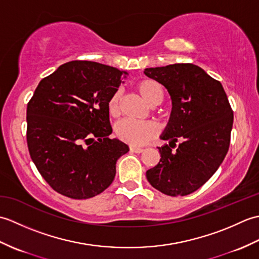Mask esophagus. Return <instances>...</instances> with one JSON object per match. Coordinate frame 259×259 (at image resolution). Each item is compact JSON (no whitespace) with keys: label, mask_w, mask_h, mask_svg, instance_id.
I'll return each mask as SVG.
<instances>
[{"label":"esophagus","mask_w":259,"mask_h":259,"mask_svg":"<svg viewBox=\"0 0 259 259\" xmlns=\"http://www.w3.org/2000/svg\"><path fill=\"white\" fill-rule=\"evenodd\" d=\"M130 151L131 152H136V153H141L142 151H144V149L140 147H135V146H131L130 147Z\"/></svg>","instance_id":"obj_1"}]
</instances>
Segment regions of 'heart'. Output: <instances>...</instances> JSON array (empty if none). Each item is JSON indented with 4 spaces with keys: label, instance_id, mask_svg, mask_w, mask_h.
<instances>
[{
    "label": "heart",
    "instance_id": "b5f03b06",
    "mask_svg": "<svg viewBox=\"0 0 259 259\" xmlns=\"http://www.w3.org/2000/svg\"><path fill=\"white\" fill-rule=\"evenodd\" d=\"M136 88L139 95L149 106L155 107L162 102L164 92L162 85L158 81L152 79H144L137 83ZM120 100V90L114 91L108 100V111L113 117L119 114ZM114 131L120 140L133 146H141L155 138L158 135V126L151 121L138 122V121L123 119L115 123Z\"/></svg>",
    "mask_w": 259,
    "mask_h": 259
}]
</instances>
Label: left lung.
I'll list each match as a JSON object with an SVG mask.
<instances>
[{
	"label": "left lung",
	"mask_w": 259,
	"mask_h": 259,
	"mask_svg": "<svg viewBox=\"0 0 259 259\" xmlns=\"http://www.w3.org/2000/svg\"><path fill=\"white\" fill-rule=\"evenodd\" d=\"M145 74L161 83L172 102L160 138V161L147 170L150 185L162 194L186 196L199 189L227 155L234 113L222 83L192 63L147 68ZM180 142L176 151L172 149Z\"/></svg>",
	"instance_id": "left-lung-1"
}]
</instances>
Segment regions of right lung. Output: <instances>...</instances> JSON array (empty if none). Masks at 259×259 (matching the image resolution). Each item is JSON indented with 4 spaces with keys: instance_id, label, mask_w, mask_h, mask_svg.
<instances>
[{
    "instance_id": "add662e5",
    "label": "right lung",
    "mask_w": 259,
    "mask_h": 259,
    "mask_svg": "<svg viewBox=\"0 0 259 259\" xmlns=\"http://www.w3.org/2000/svg\"><path fill=\"white\" fill-rule=\"evenodd\" d=\"M123 74L98 62L71 61L42 79L27 103L30 156L59 194L88 199L112 184L115 163L129 147L109 138L107 103Z\"/></svg>"
}]
</instances>
